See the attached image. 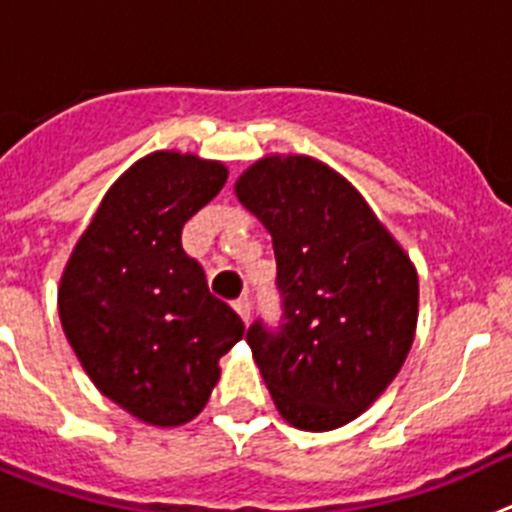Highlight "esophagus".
Masks as SVG:
<instances>
[{
  "label": "esophagus",
  "mask_w": 512,
  "mask_h": 512,
  "mask_svg": "<svg viewBox=\"0 0 512 512\" xmlns=\"http://www.w3.org/2000/svg\"><path fill=\"white\" fill-rule=\"evenodd\" d=\"M234 311L239 313V316H242V321H250V316H252V303H250V298L247 296H239L237 301H234Z\"/></svg>",
  "instance_id": "obj_1"
}]
</instances>
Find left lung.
<instances>
[{
	"label": "left lung",
	"mask_w": 512,
	"mask_h": 512,
	"mask_svg": "<svg viewBox=\"0 0 512 512\" xmlns=\"http://www.w3.org/2000/svg\"><path fill=\"white\" fill-rule=\"evenodd\" d=\"M273 234L280 321L247 329L280 416L331 431L375 403L413 344L418 278L352 183L303 155L265 158L234 186Z\"/></svg>",
	"instance_id": "obj_1"
}]
</instances>
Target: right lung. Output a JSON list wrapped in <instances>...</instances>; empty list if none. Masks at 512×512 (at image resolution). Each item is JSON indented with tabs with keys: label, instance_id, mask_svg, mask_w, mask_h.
Segmentation results:
<instances>
[{
	"label": "right lung",
	"instance_id": "obj_1",
	"mask_svg": "<svg viewBox=\"0 0 512 512\" xmlns=\"http://www.w3.org/2000/svg\"><path fill=\"white\" fill-rule=\"evenodd\" d=\"M227 183L222 163L153 153L132 165L78 239L58 290L68 342L101 393L153 426L199 416L219 357L245 334L181 245Z\"/></svg>",
	"mask_w": 512,
	"mask_h": 512
}]
</instances>
